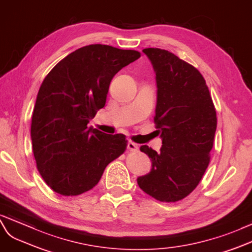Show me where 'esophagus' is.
Listing matches in <instances>:
<instances>
[{"mask_svg": "<svg viewBox=\"0 0 252 252\" xmlns=\"http://www.w3.org/2000/svg\"><path fill=\"white\" fill-rule=\"evenodd\" d=\"M127 149L130 150V151H138V146L135 144V143H133V141H128L127 143Z\"/></svg>", "mask_w": 252, "mask_h": 252, "instance_id": "1", "label": "esophagus"}]
</instances>
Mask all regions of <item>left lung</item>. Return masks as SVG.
Segmentation results:
<instances>
[{
  "label": "left lung",
  "instance_id": "left-lung-1",
  "mask_svg": "<svg viewBox=\"0 0 252 252\" xmlns=\"http://www.w3.org/2000/svg\"><path fill=\"white\" fill-rule=\"evenodd\" d=\"M143 52L157 73L154 124L163 146L159 152L140 147L151 158L152 169L137 183L160 202H177L197 188L210 164L216 109L204 77L192 64L162 49L148 48Z\"/></svg>",
  "mask_w": 252,
  "mask_h": 252
}]
</instances>
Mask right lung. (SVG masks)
I'll return each mask as SVG.
<instances>
[{"instance_id": "obj_1", "label": "right lung", "mask_w": 252, "mask_h": 252, "mask_svg": "<svg viewBox=\"0 0 252 252\" xmlns=\"http://www.w3.org/2000/svg\"><path fill=\"white\" fill-rule=\"evenodd\" d=\"M139 57L135 50L89 44L67 55L44 77L31 137L37 169L55 192L77 196L90 190L106 166L126 151L124 134L108 135L87 124L104 107L114 75Z\"/></svg>"}]
</instances>
